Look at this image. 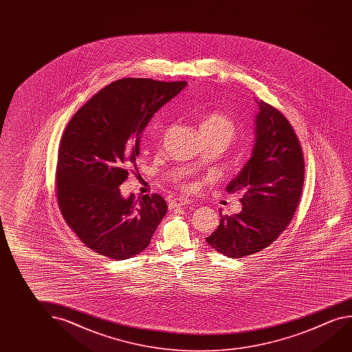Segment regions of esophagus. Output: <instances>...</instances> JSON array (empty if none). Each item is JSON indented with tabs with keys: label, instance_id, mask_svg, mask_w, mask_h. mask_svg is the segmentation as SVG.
Here are the masks:
<instances>
[{
	"label": "esophagus",
	"instance_id": "1",
	"mask_svg": "<svg viewBox=\"0 0 352 352\" xmlns=\"http://www.w3.org/2000/svg\"><path fill=\"white\" fill-rule=\"evenodd\" d=\"M189 204H191V201L189 199H186V197L174 199V200H170V201H169V208H170V210H173V208H182V206L189 205Z\"/></svg>",
	"mask_w": 352,
	"mask_h": 352
}]
</instances>
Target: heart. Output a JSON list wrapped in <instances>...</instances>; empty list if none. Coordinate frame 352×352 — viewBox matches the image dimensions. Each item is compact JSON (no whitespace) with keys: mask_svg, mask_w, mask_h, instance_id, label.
<instances>
[{"mask_svg":"<svg viewBox=\"0 0 352 352\" xmlns=\"http://www.w3.org/2000/svg\"><path fill=\"white\" fill-rule=\"evenodd\" d=\"M200 135H208L216 139L223 140L228 144L236 138V126L230 116L222 113H210L199 122ZM194 185H185L186 189H191Z\"/></svg>","mask_w":352,"mask_h":352,"instance_id":"b5f03b06","label":"heart"}]
</instances>
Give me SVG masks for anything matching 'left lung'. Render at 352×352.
<instances>
[{"instance_id":"obj_1","label":"left lung","mask_w":352,"mask_h":352,"mask_svg":"<svg viewBox=\"0 0 352 352\" xmlns=\"http://www.w3.org/2000/svg\"><path fill=\"white\" fill-rule=\"evenodd\" d=\"M255 118L252 157L226 190L242 194V211L219 213V225L206 242L238 259L258 253L286 230L300 204L305 158L300 140L283 113L263 100Z\"/></svg>"}]
</instances>
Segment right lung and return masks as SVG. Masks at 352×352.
<instances>
[{
  "instance_id": "1",
  "label": "right lung",
  "mask_w": 352,
  "mask_h": 352,
  "mask_svg": "<svg viewBox=\"0 0 352 352\" xmlns=\"http://www.w3.org/2000/svg\"><path fill=\"white\" fill-rule=\"evenodd\" d=\"M186 82L122 78L94 94L69 121L58 147L56 197L66 223L87 247L125 260L150 244L167 202L160 194L133 201L120 186L136 169L141 133Z\"/></svg>"
}]
</instances>
